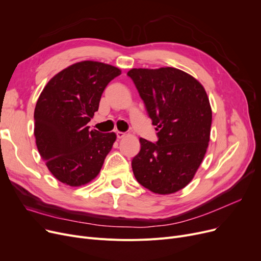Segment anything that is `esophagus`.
<instances>
[{"label":"esophagus","mask_w":261,"mask_h":261,"mask_svg":"<svg viewBox=\"0 0 261 261\" xmlns=\"http://www.w3.org/2000/svg\"><path fill=\"white\" fill-rule=\"evenodd\" d=\"M116 136H117V139H123L126 136V133L125 132H120V131H117L116 132Z\"/></svg>","instance_id":"esophagus-1"}]
</instances>
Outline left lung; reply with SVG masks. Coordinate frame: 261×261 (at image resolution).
Returning a JSON list of instances; mask_svg holds the SVG:
<instances>
[{
  "mask_svg": "<svg viewBox=\"0 0 261 261\" xmlns=\"http://www.w3.org/2000/svg\"><path fill=\"white\" fill-rule=\"evenodd\" d=\"M133 80L158 142L140 139L141 151L132 160L135 179L159 195L184 188L195 176L208 147L212 108L203 86L174 67L132 68Z\"/></svg>",
  "mask_w": 261,
  "mask_h": 261,
  "instance_id": "8db88e82",
  "label": "left lung"
}]
</instances>
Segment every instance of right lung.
Instances as JSON below:
<instances>
[{"label": "right lung", "instance_id": "obj_1", "mask_svg": "<svg viewBox=\"0 0 261 261\" xmlns=\"http://www.w3.org/2000/svg\"><path fill=\"white\" fill-rule=\"evenodd\" d=\"M119 68L97 61H81L55 75L35 108L37 148L48 170L61 183L81 186L99 173L116 134L89 130L108 84Z\"/></svg>", "mask_w": 261, "mask_h": 261}]
</instances>
